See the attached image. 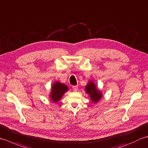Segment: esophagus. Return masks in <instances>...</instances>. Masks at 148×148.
Here are the masks:
<instances>
[{"instance_id": "1", "label": "esophagus", "mask_w": 148, "mask_h": 148, "mask_svg": "<svg viewBox=\"0 0 148 148\" xmlns=\"http://www.w3.org/2000/svg\"><path fill=\"white\" fill-rule=\"evenodd\" d=\"M72 88H73L74 91H77L78 89V87H77V86H72Z\"/></svg>"}]
</instances>
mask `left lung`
I'll return each mask as SVG.
<instances>
[{
	"mask_svg": "<svg viewBox=\"0 0 148 148\" xmlns=\"http://www.w3.org/2000/svg\"><path fill=\"white\" fill-rule=\"evenodd\" d=\"M86 92L88 94L90 99L93 103H97L102 97V94L97 88L93 81H90L85 86Z\"/></svg>",
	"mask_w": 148,
	"mask_h": 148,
	"instance_id": "8db88e82",
	"label": "left lung"
}]
</instances>
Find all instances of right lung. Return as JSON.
Returning a JSON list of instances; mask_svg holds the SVG:
<instances>
[{
    "label": "right lung",
    "mask_w": 148,
    "mask_h": 148,
    "mask_svg": "<svg viewBox=\"0 0 148 148\" xmlns=\"http://www.w3.org/2000/svg\"><path fill=\"white\" fill-rule=\"evenodd\" d=\"M69 90L68 86L65 84L56 82L53 84L51 87V93H50V99L54 102H57L62 99L64 94Z\"/></svg>",
    "instance_id": "1"
}]
</instances>
